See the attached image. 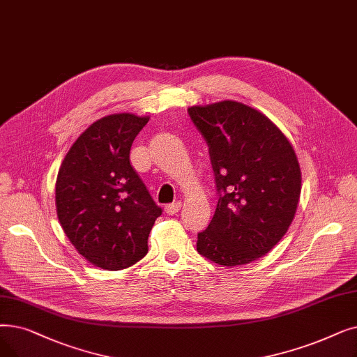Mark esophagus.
I'll return each mask as SVG.
<instances>
[{"label":"esophagus","mask_w":357,"mask_h":357,"mask_svg":"<svg viewBox=\"0 0 357 357\" xmlns=\"http://www.w3.org/2000/svg\"><path fill=\"white\" fill-rule=\"evenodd\" d=\"M179 210H181V203H179V201H175V203L167 204V206L165 207V211H166L169 215H172V214L178 213Z\"/></svg>","instance_id":"esophagus-1"}]
</instances>
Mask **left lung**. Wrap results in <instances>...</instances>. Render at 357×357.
Segmentation results:
<instances>
[{"mask_svg": "<svg viewBox=\"0 0 357 357\" xmlns=\"http://www.w3.org/2000/svg\"><path fill=\"white\" fill-rule=\"evenodd\" d=\"M188 114L208 146L219 195L197 251L223 267L248 264L270 252L293 220L302 188L298 158L284 134L243 103L192 106Z\"/></svg>", "mask_w": 357, "mask_h": 357, "instance_id": "left-lung-1", "label": "left lung"}]
</instances>
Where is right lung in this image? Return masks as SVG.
<instances>
[{"instance_id":"add662e5","label":"right lung","mask_w":357,"mask_h":357,"mask_svg":"<svg viewBox=\"0 0 357 357\" xmlns=\"http://www.w3.org/2000/svg\"><path fill=\"white\" fill-rule=\"evenodd\" d=\"M147 122V116L132 114L93 122L71 146L56 176L59 223L79 254L103 270L140 261L162 214L130 162L134 138Z\"/></svg>"}]
</instances>
